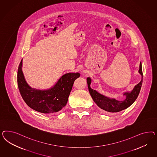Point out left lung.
<instances>
[{"instance_id": "obj_1", "label": "left lung", "mask_w": 157, "mask_h": 157, "mask_svg": "<svg viewBox=\"0 0 157 157\" xmlns=\"http://www.w3.org/2000/svg\"><path fill=\"white\" fill-rule=\"evenodd\" d=\"M139 72L142 75V80L134 87L133 90L130 93H125L124 95H125L126 98L123 101H118L114 98H109L104 95L98 93L97 91L91 89L90 78H87V85L89 90L91 96L95 104L99 106L101 109L103 110L105 112L107 113H114L119 112L123 110L128 108L129 106L133 104L135 101L136 100L138 95L140 93L143 82V72L142 68V63L140 62Z\"/></svg>"}]
</instances>
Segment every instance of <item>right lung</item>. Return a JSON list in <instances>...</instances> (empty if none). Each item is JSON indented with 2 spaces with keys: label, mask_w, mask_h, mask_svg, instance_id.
Returning <instances> with one entry per match:
<instances>
[{
  "label": "right lung",
  "mask_w": 157,
  "mask_h": 157,
  "mask_svg": "<svg viewBox=\"0 0 157 157\" xmlns=\"http://www.w3.org/2000/svg\"><path fill=\"white\" fill-rule=\"evenodd\" d=\"M22 60L18 69L17 82L20 94L30 108L43 113H56L67 104L74 82L80 76L79 73L64 74L52 88L38 90L31 88L25 79L22 71Z\"/></svg>",
  "instance_id": "1"
}]
</instances>
